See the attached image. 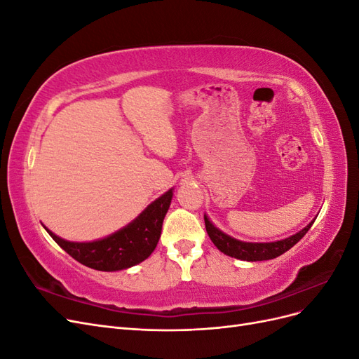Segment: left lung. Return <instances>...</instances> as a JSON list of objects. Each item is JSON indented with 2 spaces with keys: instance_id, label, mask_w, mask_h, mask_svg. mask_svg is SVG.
Masks as SVG:
<instances>
[{
  "instance_id": "left-lung-1",
  "label": "left lung",
  "mask_w": 359,
  "mask_h": 359,
  "mask_svg": "<svg viewBox=\"0 0 359 359\" xmlns=\"http://www.w3.org/2000/svg\"><path fill=\"white\" fill-rule=\"evenodd\" d=\"M203 220H205L206 232H208L211 241L214 243V245L217 248L220 250L222 253L231 256V257H235V259L247 260V262H256V260H269V259H274L280 255L286 253L289 248L295 245L301 240V238L309 232L311 224L316 219L310 222L298 233L286 238V240H280V241H274V243H245V241L235 240V238L222 232L219 227H215L210 222L208 215H203Z\"/></svg>"
}]
</instances>
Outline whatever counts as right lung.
<instances>
[{
	"label": "right lung",
	"mask_w": 359,
	"mask_h": 359,
	"mask_svg": "<svg viewBox=\"0 0 359 359\" xmlns=\"http://www.w3.org/2000/svg\"><path fill=\"white\" fill-rule=\"evenodd\" d=\"M172 196L173 189L149 203L132 223L103 240L73 243L62 240L46 227L45 229L64 252H67L85 266L97 271H107V273L127 269L144 262L154 252Z\"/></svg>",
	"instance_id": "1"
}]
</instances>
